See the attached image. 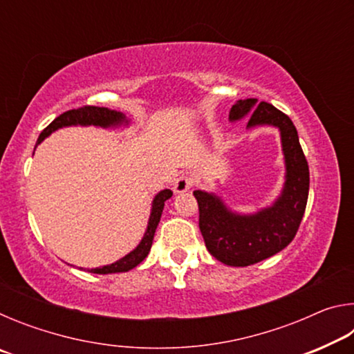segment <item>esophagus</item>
I'll return each mask as SVG.
<instances>
[{"mask_svg":"<svg viewBox=\"0 0 354 354\" xmlns=\"http://www.w3.org/2000/svg\"><path fill=\"white\" fill-rule=\"evenodd\" d=\"M192 185H194V178L185 173V175H181L176 179L175 184H173V190H175V194H184Z\"/></svg>","mask_w":354,"mask_h":354,"instance_id":"esophagus-1","label":"esophagus"}]
</instances>
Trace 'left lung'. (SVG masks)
<instances>
[{"instance_id":"8db88e82","label":"left lung","mask_w":354,"mask_h":354,"mask_svg":"<svg viewBox=\"0 0 354 354\" xmlns=\"http://www.w3.org/2000/svg\"><path fill=\"white\" fill-rule=\"evenodd\" d=\"M247 115H251L248 129L256 127L279 129L286 176L278 198L272 206L254 214H237L212 192H194L206 248L215 259L231 267H247L284 250L297 234L309 195L308 160L292 120L266 101L257 104L256 98H248L232 104L230 122H239Z\"/></svg>"}]
</instances>
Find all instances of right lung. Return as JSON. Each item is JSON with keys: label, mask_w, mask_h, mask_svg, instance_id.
<instances>
[{"label": "right lung", "mask_w": 354, "mask_h": 354, "mask_svg": "<svg viewBox=\"0 0 354 354\" xmlns=\"http://www.w3.org/2000/svg\"><path fill=\"white\" fill-rule=\"evenodd\" d=\"M122 124H124V127L129 124V120L122 112L107 109V107L84 106V107H80V109H71V111L64 112L57 118L53 120V122L48 124L44 131H41V134L39 136L37 145L41 140L46 139V137L51 133H55V131L61 129V128H67V127L117 128V127H122ZM171 195H173V192L170 189H164L154 196V200L151 203V214H149V220H148L145 234H143L140 243L137 245V247L131 251V253L122 257V259H118L117 262L109 263V266L91 268L88 272L98 273V274L122 273V272L133 270L134 267L139 266V263L148 256L149 250H151L154 232L160 221V215H162L164 205L167 200L171 198Z\"/></svg>", "instance_id": "right-lung-1"}]
</instances>
